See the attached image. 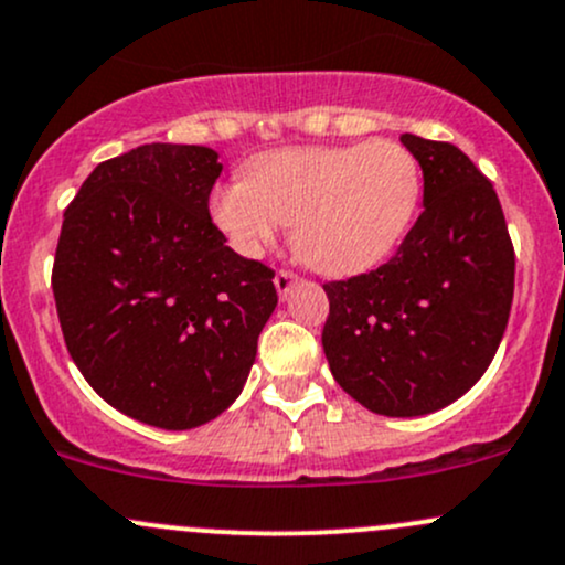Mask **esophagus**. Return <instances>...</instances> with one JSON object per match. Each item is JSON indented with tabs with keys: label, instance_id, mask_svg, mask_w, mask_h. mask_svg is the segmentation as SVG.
Returning <instances> with one entry per match:
<instances>
[{
	"label": "esophagus",
	"instance_id": "34e87169",
	"mask_svg": "<svg viewBox=\"0 0 565 565\" xmlns=\"http://www.w3.org/2000/svg\"><path fill=\"white\" fill-rule=\"evenodd\" d=\"M273 284H276V292L281 295V298H287L289 292H292V287L295 284H298V273H292V270H278L276 273V278H273Z\"/></svg>",
	"mask_w": 565,
	"mask_h": 565
}]
</instances>
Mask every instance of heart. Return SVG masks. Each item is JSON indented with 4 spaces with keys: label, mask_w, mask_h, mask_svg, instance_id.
<instances>
[{
    "label": "heart",
    "mask_w": 565,
    "mask_h": 565,
    "mask_svg": "<svg viewBox=\"0 0 565 565\" xmlns=\"http://www.w3.org/2000/svg\"><path fill=\"white\" fill-rule=\"evenodd\" d=\"M423 198V170L403 142L295 146L248 162L218 183L211 218L243 257H259L287 224L295 252L330 276H354L403 243Z\"/></svg>",
    "instance_id": "b5f03b06"
}]
</instances>
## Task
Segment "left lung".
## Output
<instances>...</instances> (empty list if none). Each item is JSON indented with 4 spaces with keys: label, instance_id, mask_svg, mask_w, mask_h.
<instances>
[{
    "label": "left lung",
    "instance_id": "obj_1",
    "mask_svg": "<svg viewBox=\"0 0 565 565\" xmlns=\"http://www.w3.org/2000/svg\"><path fill=\"white\" fill-rule=\"evenodd\" d=\"M425 211L395 257L328 281L322 347L343 392L384 417L466 395L498 352L514 298V246L492 183L452 146L403 135Z\"/></svg>",
    "mask_w": 565,
    "mask_h": 565
}]
</instances>
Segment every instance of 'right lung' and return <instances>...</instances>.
<instances>
[{
  "label": "right lung",
  "mask_w": 565,
  "mask_h": 565,
  "mask_svg": "<svg viewBox=\"0 0 565 565\" xmlns=\"http://www.w3.org/2000/svg\"><path fill=\"white\" fill-rule=\"evenodd\" d=\"M205 146L148 142L97 164L64 211L53 298L94 392L138 423L189 430L241 395L276 308V273L224 246Z\"/></svg>",
  "instance_id": "right-lung-1"
}]
</instances>
